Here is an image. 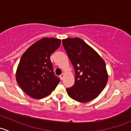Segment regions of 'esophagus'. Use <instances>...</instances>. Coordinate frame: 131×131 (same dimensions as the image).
<instances>
[{
    "label": "esophagus",
    "mask_w": 131,
    "mask_h": 131,
    "mask_svg": "<svg viewBox=\"0 0 131 131\" xmlns=\"http://www.w3.org/2000/svg\"><path fill=\"white\" fill-rule=\"evenodd\" d=\"M64 73H62L61 75H60V78H61V80H63V77H64Z\"/></svg>",
    "instance_id": "esophagus-1"
}]
</instances>
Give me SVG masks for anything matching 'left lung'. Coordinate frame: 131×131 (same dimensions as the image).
Returning a JSON list of instances; mask_svg holds the SVG:
<instances>
[{
    "instance_id": "1",
    "label": "left lung",
    "mask_w": 131,
    "mask_h": 131,
    "mask_svg": "<svg viewBox=\"0 0 131 131\" xmlns=\"http://www.w3.org/2000/svg\"><path fill=\"white\" fill-rule=\"evenodd\" d=\"M62 42L75 72V84L67 89L68 96L79 102H89L100 94L108 82L105 61L79 38H67Z\"/></svg>"
}]
</instances>
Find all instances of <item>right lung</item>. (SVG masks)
Wrapping results in <instances>:
<instances>
[{"mask_svg": "<svg viewBox=\"0 0 131 131\" xmlns=\"http://www.w3.org/2000/svg\"><path fill=\"white\" fill-rule=\"evenodd\" d=\"M61 39L42 38L26 49L21 58L16 72L18 85L34 99L49 95L59 84L54 74L50 56L59 48Z\"/></svg>", "mask_w": 131, "mask_h": 131, "instance_id": "right-lung-1", "label": "right lung"}]
</instances>
